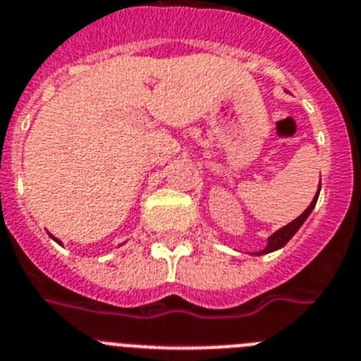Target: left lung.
<instances>
[{
	"label": "left lung",
	"mask_w": 361,
	"mask_h": 361,
	"mask_svg": "<svg viewBox=\"0 0 361 361\" xmlns=\"http://www.w3.org/2000/svg\"><path fill=\"white\" fill-rule=\"evenodd\" d=\"M319 187H322V181H319L318 192H316V196H314V198H312L311 205L307 207V209L302 212V214L298 216L296 219H293L290 224H287V225H283V227H281V228H278V231H276L274 234H271V236L267 238V245L263 247L262 250H258V252H250V255H252V256L269 255V252H274V250H280L281 247H285V243H287V241H289L290 238H293L294 234H296L298 231H300V227H302V225L305 224V219L309 218V216H311L312 209H314L316 202H318Z\"/></svg>",
	"instance_id": "8db88e82"
}]
</instances>
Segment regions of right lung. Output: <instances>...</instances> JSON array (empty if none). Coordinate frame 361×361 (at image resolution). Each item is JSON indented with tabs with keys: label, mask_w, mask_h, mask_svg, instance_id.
I'll return each instance as SVG.
<instances>
[{
	"label": "right lung",
	"mask_w": 361,
	"mask_h": 361,
	"mask_svg": "<svg viewBox=\"0 0 361 361\" xmlns=\"http://www.w3.org/2000/svg\"><path fill=\"white\" fill-rule=\"evenodd\" d=\"M50 238H52V240H54V241H56V243H59V245H61V241H59V240H58V238H54V236H52V234H50Z\"/></svg>",
	"instance_id": "right-lung-1"
}]
</instances>
